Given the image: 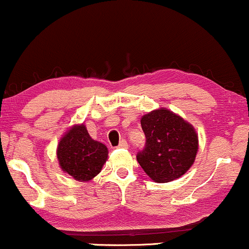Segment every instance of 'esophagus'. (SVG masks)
<instances>
[{"mask_svg":"<svg viewBox=\"0 0 249 249\" xmlns=\"http://www.w3.org/2000/svg\"><path fill=\"white\" fill-rule=\"evenodd\" d=\"M127 147H128L127 142L125 141V139H122L121 142H119V145H118V148H127Z\"/></svg>","mask_w":249,"mask_h":249,"instance_id":"34e87169","label":"esophagus"}]
</instances>
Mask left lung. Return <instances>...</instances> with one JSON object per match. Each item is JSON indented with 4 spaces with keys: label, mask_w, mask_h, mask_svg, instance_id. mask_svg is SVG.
Here are the masks:
<instances>
[{
    "label": "left lung",
    "mask_w": 249,
    "mask_h": 249,
    "mask_svg": "<svg viewBox=\"0 0 249 249\" xmlns=\"http://www.w3.org/2000/svg\"><path fill=\"white\" fill-rule=\"evenodd\" d=\"M146 137L137 160L156 182H168L190 170L198 152V134L190 123L167 108H158L142 117Z\"/></svg>",
    "instance_id": "left-lung-1"
}]
</instances>
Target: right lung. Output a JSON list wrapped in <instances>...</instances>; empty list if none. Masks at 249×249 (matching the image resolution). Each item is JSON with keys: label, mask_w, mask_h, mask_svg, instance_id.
Segmentation results:
<instances>
[{"label": "right lung", "mask_w": 249, "mask_h": 249, "mask_svg": "<svg viewBox=\"0 0 249 249\" xmlns=\"http://www.w3.org/2000/svg\"><path fill=\"white\" fill-rule=\"evenodd\" d=\"M107 147L93 141L84 124L73 125L57 146V159L65 173L78 181H89L102 171L107 159Z\"/></svg>", "instance_id": "obj_1"}]
</instances>
